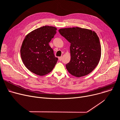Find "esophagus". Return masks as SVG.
Returning a JSON list of instances; mask_svg holds the SVG:
<instances>
[{
  "mask_svg": "<svg viewBox=\"0 0 120 120\" xmlns=\"http://www.w3.org/2000/svg\"><path fill=\"white\" fill-rule=\"evenodd\" d=\"M59 58V61H61L62 60V56H61V57H59L58 58Z\"/></svg>",
  "mask_w": 120,
  "mask_h": 120,
  "instance_id": "1",
  "label": "esophagus"
}]
</instances>
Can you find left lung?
I'll return each instance as SVG.
<instances>
[{
	"label": "left lung",
	"instance_id": "left-lung-1",
	"mask_svg": "<svg viewBox=\"0 0 120 120\" xmlns=\"http://www.w3.org/2000/svg\"><path fill=\"white\" fill-rule=\"evenodd\" d=\"M59 32L71 43V61L66 65L69 73L80 77L92 72L98 64L101 55L96 33L79 27L60 29Z\"/></svg>",
	"mask_w": 120,
	"mask_h": 120
}]
</instances>
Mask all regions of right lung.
I'll use <instances>...</instances> for the list:
<instances>
[{
    "label": "right lung",
    "instance_id": "add662e5",
    "mask_svg": "<svg viewBox=\"0 0 120 120\" xmlns=\"http://www.w3.org/2000/svg\"><path fill=\"white\" fill-rule=\"evenodd\" d=\"M57 29L45 26L28 34L23 41L20 49L21 59L24 65L34 73L40 76L51 72L58 58L49 45L56 33Z\"/></svg>",
    "mask_w": 120,
    "mask_h": 120
}]
</instances>
